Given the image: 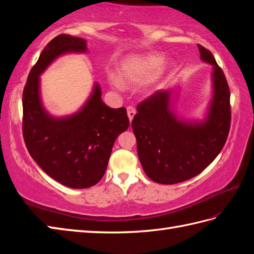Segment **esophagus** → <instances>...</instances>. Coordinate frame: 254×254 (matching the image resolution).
Masks as SVG:
<instances>
[{"instance_id": "obj_1", "label": "esophagus", "mask_w": 254, "mask_h": 254, "mask_svg": "<svg viewBox=\"0 0 254 254\" xmlns=\"http://www.w3.org/2000/svg\"><path fill=\"white\" fill-rule=\"evenodd\" d=\"M127 117H128V120H130V122H132L133 118H134V116H135V113H136L135 108L132 107V106H128V107L127 108Z\"/></svg>"}]
</instances>
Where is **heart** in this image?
I'll use <instances>...</instances> for the list:
<instances>
[{
    "mask_svg": "<svg viewBox=\"0 0 254 254\" xmlns=\"http://www.w3.org/2000/svg\"><path fill=\"white\" fill-rule=\"evenodd\" d=\"M169 71L170 66L164 63V57L157 53L132 56L119 65V79L110 75L109 83L117 89H121V83L126 87H135L145 82L149 86H157L166 78Z\"/></svg>",
    "mask_w": 254,
    "mask_h": 254,
    "instance_id": "heart-1",
    "label": "heart"
}]
</instances>
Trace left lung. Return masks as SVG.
<instances>
[{"label": "left lung", "instance_id": "obj_1", "mask_svg": "<svg viewBox=\"0 0 254 254\" xmlns=\"http://www.w3.org/2000/svg\"><path fill=\"white\" fill-rule=\"evenodd\" d=\"M213 65V98L202 121H183L170 106L174 90H158L137 106L132 128L141 165L150 180L175 185L197 176L223 149L230 128V91L212 52L197 46Z\"/></svg>", "mask_w": 254, "mask_h": 254}]
</instances>
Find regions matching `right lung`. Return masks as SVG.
Here are the masks:
<instances>
[{"label": "right lung", "instance_id": "add662e5", "mask_svg": "<svg viewBox=\"0 0 254 254\" xmlns=\"http://www.w3.org/2000/svg\"><path fill=\"white\" fill-rule=\"evenodd\" d=\"M87 51L86 40L59 35L32 66L23 93V135L30 156L52 179L73 189L95 186L104 177L113 144L130 126L126 108L112 109L101 100L99 84L72 116L47 112L40 96V75L60 56Z\"/></svg>", "mask_w": 254, "mask_h": 254}]
</instances>
